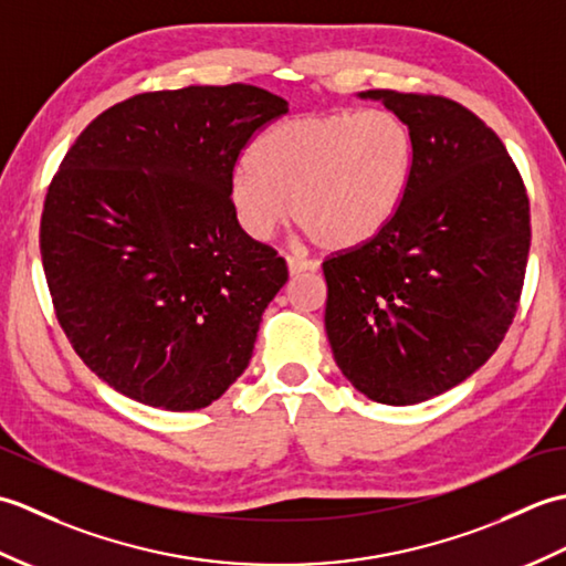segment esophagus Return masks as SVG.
Returning <instances> with one entry per match:
<instances>
[{"mask_svg": "<svg viewBox=\"0 0 566 566\" xmlns=\"http://www.w3.org/2000/svg\"><path fill=\"white\" fill-rule=\"evenodd\" d=\"M286 268H290V274H302V272H316L318 264L314 260H304V258H286Z\"/></svg>", "mask_w": 566, "mask_h": 566, "instance_id": "34e87169", "label": "esophagus"}]
</instances>
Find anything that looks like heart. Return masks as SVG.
Listing matches in <instances>:
<instances>
[{
  "label": "heart",
  "mask_w": 566,
  "mask_h": 566,
  "mask_svg": "<svg viewBox=\"0 0 566 566\" xmlns=\"http://www.w3.org/2000/svg\"><path fill=\"white\" fill-rule=\"evenodd\" d=\"M413 167V128L391 109L304 114L252 143L228 201L252 240H268L292 211L321 248L345 250L396 219Z\"/></svg>",
  "instance_id": "heart-1"
}]
</instances>
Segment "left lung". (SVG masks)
<instances>
[{"instance_id":"obj_1","label":"left lung","mask_w":566,"mask_h":566,"mask_svg":"<svg viewBox=\"0 0 566 566\" xmlns=\"http://www.w3.org/2000/svg\"><path fill=\"white\" fill-rule=\"evenodd\" d=\"M359 97L406 118L416 167L396 219L323 262L326 333L357 391L411 406L496 353L521 302L531 203L506 146L462 104L394 90Z\"/></svg>"}]
</instances>
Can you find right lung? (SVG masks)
Instances as JSON below:
<instances>
[{
  "label": "right lung",
  "mask_w": 566,
  "mask_h": 566,
  "mask_svg": "<svg viewBox=\"0 0 566 566\" xmlns=\"http://www.w3.org/2000/svg\"><path fill=\"white\" fill-rule=\"evenodd\" d=\"M290 112L252 84L136 94L60 163L41 216L55 316L118 394L197 411L243 375L284 258L238 226L228 187L255 130Z\"/></svg>",
  "instance_id": "1"
}]
</instances>
